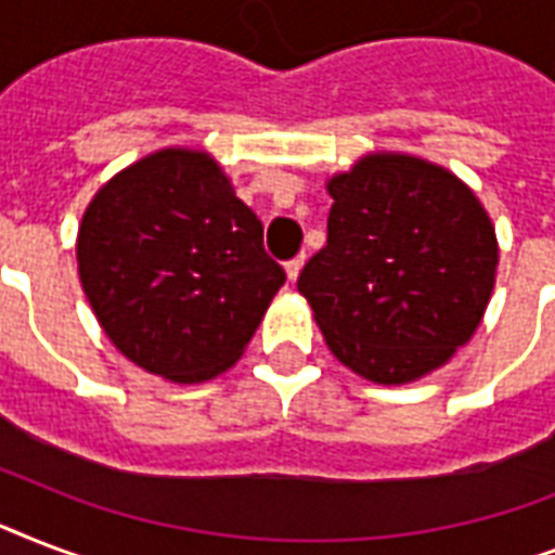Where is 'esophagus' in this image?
<instances>
[{"label": "esophagus", "mask_w": 555, "mask_h": 555, "mask_svg": "<svg viewBox=\"0 0 555 555\" xmlns=\"http://www.w3.org/2000/svg\"><path fill=\"white\" fill-rule=\"evenodd\" d=\"M302 264H305V256H296V259L287 261L285 270H287V279H291V282H296V279H299V270H302Z\"/></svg>", "instance_id": "esophagus-1"}]
</instances>
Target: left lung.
I'll return each instance as SVG.
<instances>
[{"label":"left lung","mask_w":555,"mask_h":555,"mask_svg":"<svg viewBox=\"0 0 555 555\" xmlns=\"http://www.w3.org/2000/svg\"><path fill=\"white\" fill-rule=\"evenodd\" d=\"M328 192V242L296 287L334 357L383 386L440 369L469 343L495 285L481 201L412 155H369Z\"/></svg>","instance_id":"8db88e82"}]
</instances>
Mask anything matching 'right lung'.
<instances>
[{"label": "right lung", "instance_id": "add662e5", "mask_svg": "<svg viewBox=\"0 0 555 555\" xmlns=\"http://www.w3.org/2000/svg\"><path fill=\"white\" fill-rule=\"evenodd\" d=\"M77 264L117 351L176 383L230 369L285 285L256 212L192 150L117 172L82 216Z\"/></svg>", "mask_w": 555, "mask_h": 555}]
</instances>
